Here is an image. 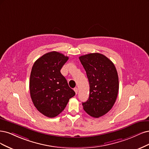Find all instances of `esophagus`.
<instances>
[{
    "instance_id": "34e87169",
    "label": "esophagus",
    "mask_w": 149,
    "mask_h": 149,
    "mask_svg": "<svg viewBox=\"0 0 149 149\" xmlns=\"http://www.w3.org/2000/svg\"><path fill=\"white\" fill-rule=\"evenodd\" d=\"M74 90L75 91V93H76V94H77V92H78V88H77V87H75V88H74Z\"/></svg>"
}]
</instances>
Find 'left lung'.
Here are the masks:
<instances>
[{
    "mask_svg": "<svg viewBox=\"0 0 149 149\" xmlns=\"http://www.w3.org/2000/svg\"><path fill=\"white\" fill-rule=\"evenodd\" d=\"M79 59L90 84L89 98L82 103L84 109L93 118L101 117L116 102L119 90L116 69L111 60L97 52L81 56Z\"/></svg>",
    "mask_w": 149,
    "mask_h": 149,
    "instance_id": "8db88e82",
    "label": "left lung"
}]
</instances>
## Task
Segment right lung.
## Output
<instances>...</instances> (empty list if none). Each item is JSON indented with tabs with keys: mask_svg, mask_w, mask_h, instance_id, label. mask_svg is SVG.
Segmentation results:
<instances>
[{
	"mask_svg": "<svg viewBox=\"0 0 149 149\" xmlns=\"http://www.w3.org/2000/svg\"><path fill=\"white\" fill-rule=\"evenodd\" d=\"M68 59V56L52 51L37 59L32 67L30 79L32 102L38 111L48 118L59 114L75 95L61 73Z\"/></svg>",
	"mask_w": 149,
	"mask_h": 149,
	"instance_id": "1",
	"label": "right lung"
}]
</instances>
